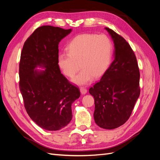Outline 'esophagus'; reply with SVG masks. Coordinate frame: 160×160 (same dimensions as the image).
Masks as SVG:
<instances>
[{"mask_svg":"<svg viewBox=\"0 0 160 160\" xmlns=\"http://www.w3.org/2000/svg\"><path fill=\"white\" fill-rule=\"evenodd\" d=\"M80 91H81V94L84 95V94L87 93V92H88V90H87V89H85V88H83V87H81V88H80Z\"/></svg>","mask_w":160,"mask_h":160,"instance_id":"esophagus-1","label":"esophagus"}]
</instances>
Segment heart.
I'll return each mask as SVG.
<instances>
[{"mask_svg":"<svg viewBox=\"0 0 160 160\" xmlns=\"http://www.w3.org/2000/svg\"><path fill=\"white\" fill-rule=\"evenodd\" d=\"M67 50L68 52L59 53L58 65L63 73L71 78L81 67L83 69L72 81L83 85L90 83L94 77L102 76L108 70L112 58L113 47L106 35L86 33L72 38Z\"/></svg>","mask_w":160,"mask_h":160,"instance_id":"obj_1","label":"heart"}]
</instances>
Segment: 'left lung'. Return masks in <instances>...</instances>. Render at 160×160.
<instances>
[{
	"label": "left lung",
	"instance_id": "left-lung-1",
	"mask_svg": "<svg viewBox=\"0 0 160 160\" xmlns=\"http://www.w3.org/2000/svg\"><path fill=\"white\" fill-rule=\"evenodd\" d=\"M114 43V60L101 80L89 89L95 100L96 124L113 129L129 118L140 94V73L136 57L129 43L111 28H105Z\"/></svg>",
	"mask_w": 160,
	"mask_h": 160
}]
</instances>
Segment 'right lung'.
I'll list each match as a JSON object with an SVG mask.
<instances>
[{
	"instance_id": "obj_1",
	"label": "right lung",
	"mask_w": 160,
	"mask_h": 160,
	"mask_svg": "<svg viewBox=\"0 0 160 160\" xmlns=\"http://www.w3.org/2000/svg\"><path fill=\"white\" fill-rule=\"evenodd\" d=\"M71 29L50 25L37 28L24 43L19 63V88L31 119L48 131L65 128L72 119L71 105L78 88L61 73L59 43ZM37 66L46 69L35 70Z\"/></svg>"
}]
</instances>
